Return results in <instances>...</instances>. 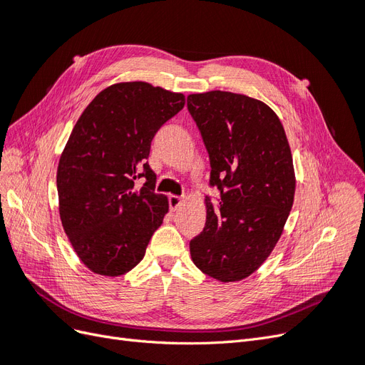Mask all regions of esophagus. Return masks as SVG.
<instances>
[{
    "instance_id": "obj_1",
    "label": "esophagus",
    "mask_w": 365,
    "mask_h": 365,
    "mask_svg": "<svg viewBox=\"0 0 365 365\" xmlns=\"http://www.w3.org/2000/svg\"><path fill=\"white\" fill-rule=\"evenodd\" d=\"M182 201H184V196H176V195L169 196V207H170L172 212L178 210V207L182 204Z\"/></svg>"
}]
</instances>
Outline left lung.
<instances>
[{"mask_svg": "<svg viewBox=\"0 0 365 365\" xmlns=\"http://www.w3.org/2000/svg\"><path fill=\"white\" fill-rule=\"evenodd\" d=\"M187 108L210 158L207 220L190 240L192 260L219 282L256 271L282 236L294 204L295 173L280 118L256 98L228 91L190 94Z\"/></svg>", "mask_w": 365, "mask_h": 365, "instance_id": "8db88e82", "label": "left lung"}]
</instances>
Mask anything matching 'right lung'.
I'll return each instance as SVG.
<instances>
[{
    "mask_svg": "<svg viewBox=\"0 0 365 365\" xmlns=\"http://www.w3.org/2000/svg\"><path fill=\"white\" fill-rule=\"evenodd\" d=\"M185 105L181 93L148 82L105 88L77 120L58 165L62 227L93 272L117 277L145 257L169 212L148 164L158 129ZM147 182L135 189L136 180Z\"/></svg>",
    "mask_w": 365,
    "mask_h": 365,
    "instance_id": "1",
    "label": "right lung"
}]
</instances>
